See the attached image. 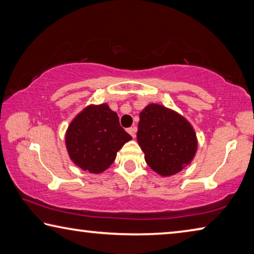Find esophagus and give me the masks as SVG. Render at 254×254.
Returning <instances> with one entry per match:
<instances>
[{
	"label": "esophagus",
	"instance_id": "1",
	"mask_svg": "<svg viewBox=\"0 0 254 254\" xmlns=\"http://www.w3.org/2000/svg\"><path fill=\"white\" fill-rule=\"evenodd\" d=\"M127 131H128V134H129L132 137V138H135V137H136V131H137V127L132 126L130 128H128Z\"/></svg>",
	"mask_w": 254,
	"mask_h": 254
}]
</instances>
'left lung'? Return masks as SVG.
I'll return each instance as SVG.
<instances>
[{"label":"left lung","mask_w":254,"mask_h":254,"mask_svg":"<svg viewBox=\"0 0 254 254\" xmlns=\"http://www.w3.org/2000/svg\"><path fill=\"white\" fill-rule=\"evenodd\" d=\"M137 140L147 165L162 177L183 171L198 147L192 124L177 111L158 104H149L141 110Z\"/></svg>","instance_id":"left-lung-1"}]
</instances>
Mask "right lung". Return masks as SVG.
I'll use <instances>...</instances> for the list:
<instances>
[{"mask_svg": "<svg viewBox=\"0 0 254 254\" xmlns=\"http://www.w3.org/2000/svg\"><path fill=\"white\" fill-rule=\"evenodd\" d=\"M131 136L120 127L118 115L108 104L88 105L75 115L65 131V148L82 171L100 174L109 168Z\"/></svg>", "mask_w": 254, "mask_h": 254, "instance_id": "obj_1", "label": "right lung"}]
</instances>
